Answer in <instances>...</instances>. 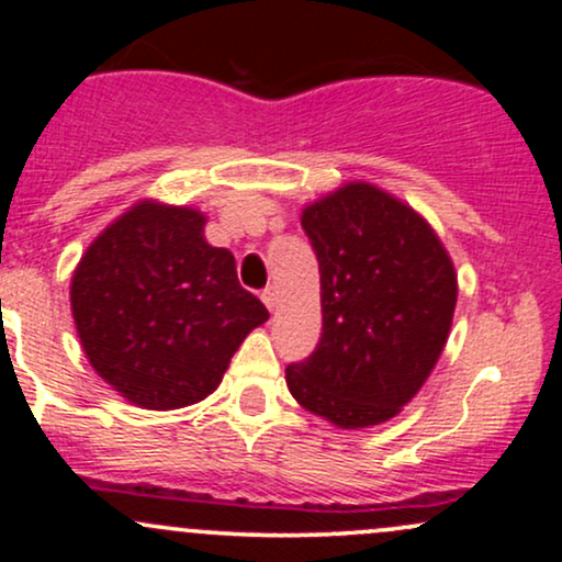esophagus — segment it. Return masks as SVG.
<instances>
[{
    "mask_svg": "<svg viewBox=\"0 0 562 562\" xmlns=\"http://www.w3.org/2000/svg\"><path fill=\"white\" fill-rule=\"evenodd\" d=\"M261 301L267 303V308H269V312H274V306H277V290H274V288H267V290H261Z\"/></svg>",
    "mask_w": 562,
    "mask_h": 562,
    "instance_id": "34e87169",
    "label": "esophagus"
}]
</instances>
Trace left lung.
Instances as JSON below:
<instances>
[{"label":"left lung","instance_id":"8db88e82","mask_svg":"<svg viewBox=\"0 0 562 562\" xmlns=\"http://www.w3.org/2000/svg\"><path fill=\"white\" fill-rule=\"evenodd\" d=\"M319 261L322 335L288 364L293 398L340 428L391 420L449 338L457 277L436 232L409 205L353 182L301 216Z\"/></svg>","mask_w":562,"mask_h":562}]
</instances>
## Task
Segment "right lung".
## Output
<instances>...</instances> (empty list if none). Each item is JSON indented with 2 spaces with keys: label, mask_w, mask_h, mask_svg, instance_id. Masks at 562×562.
I'll return each mask as SVG.
<instances>
[{
  "label": "right lung",
  "mask_w": 562,
  "mask_h": 562,
  "mask_svg": "<svg viewBox=\"0 0 562 562\" xmlns=\"http://www.w3.org/2000/svg\"><path fill=\"white\" fill-rule=\"evenodd\" d=\"M205 216L145 200L102 232L70 282L76 330L97 375L145 409H177L222 383L267 306L237 282Z\"/></svg>",
  "instance_id": "obj_1"
}]
</instances>
